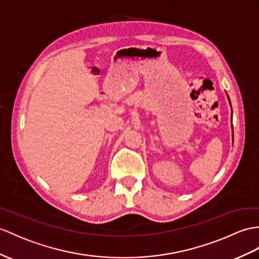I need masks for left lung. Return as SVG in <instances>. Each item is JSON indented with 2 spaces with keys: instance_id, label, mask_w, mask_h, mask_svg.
Segmentation results:
<instances>
[{
  "instance_id": "left-lung-1",
  "label": "left lung",
  "mask_w": 259,
  "mask_h": 259,
  "mask_svg": "<svg viewBox=\"0 0 259 259\" xmlns=\"http://www.w3.org/2000/svg\"><path fill=\"white\" fill-rule=\"evenodd\" d=\"M229 100H230V99H229Z\"/></svg>"
}]
</instances>
